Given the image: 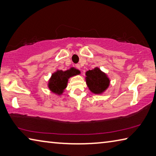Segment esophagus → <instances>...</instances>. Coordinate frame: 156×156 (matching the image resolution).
Masks as SVG:
<instances>
[{
	"instance_id": "obj_1",
	"label": "esophagus",
	"mask_w": 156,
	"mask_h": 156,
	"mask_svg": "<svg viewBox=\"0 0 156 156\" xmlns=\"http://www.w3.org/2000/svg\"><path fill=\"white\" fill-rule=\"evenodd\" d=\"M75 66H76V67L78 69H80V66L79 64H76Z\"/></svg>"
}]
</instances>
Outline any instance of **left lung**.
Here are the masks:
<instances>
[{
	"instance_id": "8db88e82",
	"label": "left lung",
	"mask_w": 156,
	"mask_h": 156,
	"mask_svg": "<svg viewBox=\"0 0 156 156\" xmlns=\"http://www.w3.org/2000/svg\"><path fill=\"white\" fill-rule=\"evenodd\" d=\"M86 81L88 87L94 94H100L106 89L109 84V80L105 73L96 67L86 72Z\"/></svg>"
}]
</instances>
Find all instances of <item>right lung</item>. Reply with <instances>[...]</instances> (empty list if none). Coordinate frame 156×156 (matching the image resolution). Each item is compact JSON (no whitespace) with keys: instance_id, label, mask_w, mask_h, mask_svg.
Wrapping results in <instances>:
<instances>
[{"instance_id":"add662e5","label":"right lung","mask_w":156,"mask_h":156,"mask_svg":"<svg viewBox=\"0 0 156 156\" xmlns=\"http://www.w3.org/2000/svg\"><path fill=\"white\" fill-rule=\"evenodd\" d=\"M78 73H79V71L74 68H71L65 72L57 71L51 76L49 83V88L54 93L61 94L67 87L68 79Z\"/></svg>"}]
</instances>
